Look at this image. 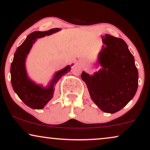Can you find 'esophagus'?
Wrapping results in <instances>:
<instances>
[{
    "label": "esophagus",
    "mask_w": 150,
    "mask_h": 150,
    "mask_svg": "<svg viewBox=\"0 0 150 150\" xmlns=\"http://www.w3.org/2000/svg\"><path fill=\"white\" fill-rule=\"evenodd\" d=\"M81 62H83V61H81Z\"/></svg>",
    "instance_id": "34e87169"
}]
</instances>
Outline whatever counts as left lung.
I'll return each mask as SVG.
<instances>
[{
    "label": "left lung",
    "instance_id": "1",
    "mask_svg": "<svg viewBox=\"0 0 150 150\" xmlns=\"http://www.w3.org/2000/svg\"><path fill=\"white\" fill-rule=\"evenodd\" d=\"M98 63L102 68L93 75L83 71L81 78L90 96L102 111L115 113L134 97L138 88L139 74L134 59L122 39L106 34Z\"/></svg>",
    "mask_w": 150,
    "mask_h": 150
}]
</instances>
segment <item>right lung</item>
I'll return each instance as SVG.
<instances>
[{"mask_svg": "<svg viewBox=\"0 0 150 150\" xmlns=\"http://www.w3.org/2000/svg\"><path fill=\"white\" fill-rule=\"evenodd\" d=\"M60 30L61 28H56L47 31L31 33L14 54L10 70L12 87L20 100L33 109H42L52 99L54 91V86L61 76L70 71L71 66L67 65L61 70L57 71L48 87H43L42 85H37L28 78L25 67L26 58L37 39L50 35Z\"/></svg>", "mask_w": 150, "mask_h": 150, "instance_id": "right-lung-1", "label": "right lung"}]
</instances>
